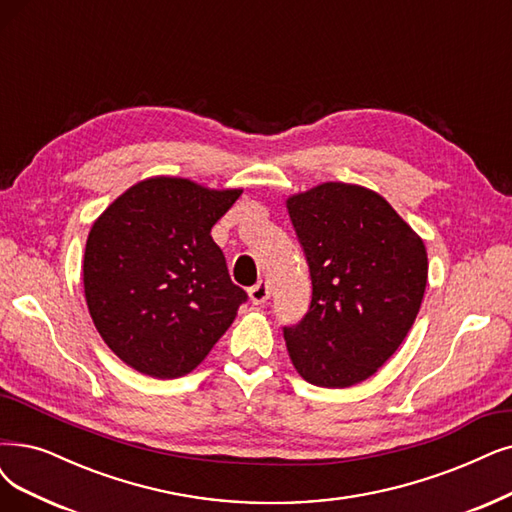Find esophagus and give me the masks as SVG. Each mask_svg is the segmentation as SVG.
Here are the masks:
<instances>
[{
    "label": "esophagus",
    "mask_w": 512,
    "mask_h": 512,
    "mask_svg": "<svg viewBox=\"0 0 512 512\" xmlns=\"http://www.w3.org/2000/svg\"><path fill=\"white\" fill-rule=\"evenodd\" d=\"M249 295H251L253 304H266V301L270 299V287H268V282L259 280L257 285H253V287L249 289Z\"/></svg>",
    "instance_id": "esophagus-1"
}]
</instances>
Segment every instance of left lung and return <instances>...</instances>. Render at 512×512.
I'll return each mask as SVG.
<instances>
[{
  "instance_id": "1",
  "label": "left lung",
  "mask_w": 512,
  "mask_h": 512,
  "mask_svg": "<svg viewBox=\"0 0 512 512\" xmlns=\"http://www.w3.org/2000/svg\"><path fill=\"white\" fill-rule=\"evenodd\" d=\"M304 249L312 299L282 327L306 382L348 388L367 380L403 344L428 278L424 242L371 189L323 183L287 200Z\"/></svg>"
}]
</instances>
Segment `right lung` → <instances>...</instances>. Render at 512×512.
I'll return each mask as SVG.
<instances>
[{"mask_svg":"<svg viewBox=\"0 0 512 512\" xmlns=\"http://www.w3.org/2000/svg\"><path fill=\"white\" fill-rule=\"evenodd\" d=\"M240 194L154 177L94 221L86 304L105 344L132 369L160 380L196 369L249 299L211 236Z\"/></svg>","mask_w":512,"mask_h":512,"instance_id":"obj_1","label":"right lung"}]
</instances>
